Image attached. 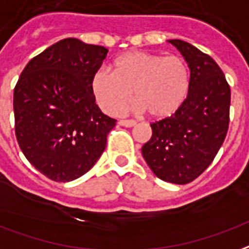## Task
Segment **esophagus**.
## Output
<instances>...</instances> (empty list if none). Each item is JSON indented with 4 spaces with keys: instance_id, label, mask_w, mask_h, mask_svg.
I'll return each mask as SVG.
<instances>
[{
    "instance_id": "34e87169",
    "label": "esophagus",
    "mask_w": 249,
    "mask_h": 249,
    "mask_svg": "<svg viewBox=\"0 0 249 249\" xmlns=\"http://www.w3.org/2000/svg\"><path fill=\"white\" fill-rule=\"evenodd\" d=\"M119 124L123 125V126H126V128H132V126H134L137 123H136L134 120H120Z\"/></svg>"
}]
</instances>
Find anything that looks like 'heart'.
Masks as SVG:
<instances>
[{
    "label": "heart",
    "instance_id": "obj_1",
    "mask_svg": "<svg viewBox=\"0 0 249 249\" xmlns=\"http://www.w3.org/2000/svg\"><path fill=\"white\" fill-rule=\"evenodd\" d=\"M113 73L101 68L91 80L95 100L108 115H120L132 97L136 109L153 119H167L185 103L190 71L182 58L150 51H129L112 63Z\"/></svg>",
    "mask_w": 249,
    "mask_h": 249
}]
</instances>
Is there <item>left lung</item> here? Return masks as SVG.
Instances as JSON below:
<instances>
[{
	"mask_svg": "<svg viewBox=\"0 0 249 249\" xmlns=\"http://www.w3.org/2000/svg\"><path fill=\"white\" fill-rule=\"evenodd\" d=\"M169 42L189 64L190 87L174 115L150 124L152 137L142 156L160 179L186 185L210 166L226 139L231 89L210 55L181 39Z\"/></svg>",
	"mask_w": 249,
	"mask_h": 249,
	"instance_id": "8db88e82",
	"label": "left lung"
}]
</instances>
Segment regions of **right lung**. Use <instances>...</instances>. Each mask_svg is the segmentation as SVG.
Returning a JSON list of instances; mask_svg holds the SVG:
<instances>
[{
  "instance_id": "right-lung-1",
  "label": "right lung",
  "mask_w": 249,
  "mask_h": 249,
  "mask_svg": "<svg viewBox=\"0 0 249 249\" xmlns=\"http://www.w3.org/2000/svg\"><path fill=\"white\" fill-rule=\"evenodd\" d=\"M107 53L66 38L31 59L17 82V141L27 161L53 181H73L91 170L115 128L91 89Z\"/></svg>"
}]
</instances>
